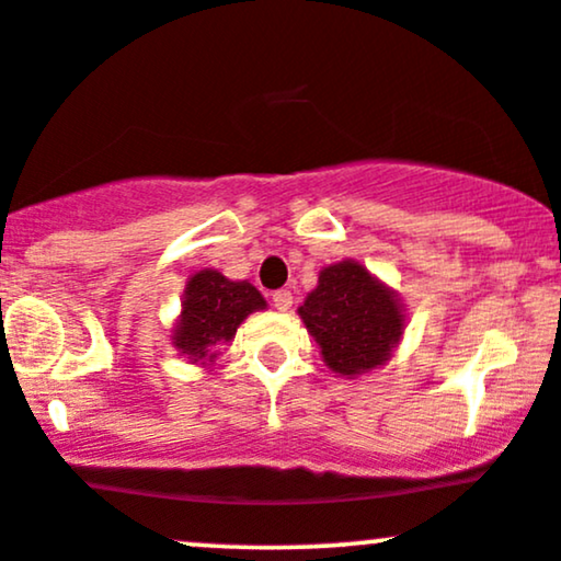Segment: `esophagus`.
<instances>
[{"instance_id":"34e87169","label":"esophagus","mask_w":561,"mask_h":561,"mask_svg":"<svg viewBox=\"0 0 561 561\" xmlns=\"http://www.w3.org/2000/svg\"><path fill=\"white\" fill-rule=\"evenodd\" d=\"M272 302L276 311H289V306H293V293H289V289H276Z\"/></svg>"}]
</instances>
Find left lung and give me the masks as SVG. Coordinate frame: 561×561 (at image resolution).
I'll return each mask as SVG.
<instances>
[{
    "instance_id": "8db88e82",
    "label": "left lung",
    "mask_w": 561,
    "mask_h": 561,
    "mask_svg": "<svg viewBox=\"0 0 561 561\" xmlns=\"http://www.w3.org/2000/svg\"><path fill=\"white\" fill-rule=\"evenodd\" d=\"M298 317L330 371L347 379L382 369L405 330L401 295L353 259L321 268Z\"/></svg>"
}]
</instances>
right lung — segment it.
<instances>
[{"label": "right lung", "instance_id": "obj_1", "mask_svg": "<svg viewBox=\"0 0 561 561\" xmlns=\"http://www.w3.org/2000/svg\"><path fill=\"white\" fill-rule=\"evenodd\" d=\"M266 300L248 279H227L216 268H199L184 287L182 313L171 330V345L190 364L210 366L221 345L234 340L237 327Z\"/></svg>", "mask_w": 561, "mask_h": 561}]
</instances>
